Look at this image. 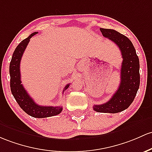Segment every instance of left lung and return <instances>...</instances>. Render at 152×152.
<instances>
[{"instance_id":"obj_1","label":"left lung","mask_w":152,"mask_h":152,"mask_svg":"<svg viewBox=\"0 0 152 152\" xmlns=\"http://www.w3.org/2000/svg\"><path fill=\"white\" fill-rule=\"evenodd\" d=\"M100 31L104 37L115 42L122 53L121 84L109 101L93 107L94 111L104 113H118L125 110L131 104L140 85L139 59L132 42L123 34L114 29Z\"/></svg>"}]
</instances>
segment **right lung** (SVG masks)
Instances as JSON below:
<instances>
[{
    "label": "right lung",
    "instance_id": "right-lung-1",
    "mask_svg": "<svg viewBox=\"0 0 152 152\" xmlns=\"http://www.w3.org/2000/svg\"><path fill=\"white\" fill-rule=\"evenodd\" d=\"M37 34V32H34L31 34L27 38L24 39L19 43L16 47L13 53L12 58L9 66V73L11 81H10V86L13 96L19 104L20 107L25 113L31 117L37 118H48L60 114L62 111L63 107L61 106H40L34 102L32 98L21 84V73H20V62L23 53L27 46L30 40V38ZM69 84H67L63 89V92L67 89Z\"/></svg>",
    "mask_w": 152,
    "mask_h": 152
}]
</instances>
